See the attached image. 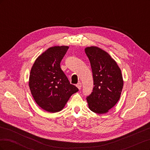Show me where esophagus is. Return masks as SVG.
<instances>
[{"instance_id": "esophagus-1", "label": "esophagus", "mask_w": 150, "mask_h": 150, "mask_svg": "<svg viewBox=\"0 0 150 150\" xmlns=\"http://www.w3.org/2000/svg\"><path fill=\"white\" fill-rule=\"evenodd\" d=\"M76 86H77V88H78L79 89H81V87H82V84H81V83H78V84H76Z\"/></svg>"}]
</instances>
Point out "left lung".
Returning <instances> with one entry per match:
<instances>
[{
    "label": "left lung",
    "mask_w": 150,
    "mask_h": 150,
    "mask_svg": "<svg viewBox=\"0 0 150 150\" xmlns=\"http://www.w3.org/2000/svg\"><path fill=\"white\" fill-rule=\"evenodd\" d=\"M91 66L93 92L86 98L91 111L98 114L108 111L118 101L123 87L121 71L110 54L98 47L85 49Z\"/></svg>",
    "instance_id": "8db88e82"
}]
</instances>
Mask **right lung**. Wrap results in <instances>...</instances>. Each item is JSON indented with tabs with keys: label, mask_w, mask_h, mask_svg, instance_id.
Instances as JSON below:
<instances>
[{
	"label": "right lung",
	"mask_w": 150,
	"mask_h": 150,
	"mask_svg": "<svg viewBox=\"0 0 150 150\" xmlns=\"http://www.w3.org/2000/svg\"><path fill=\"white\" fill-rule=\"evenodd\" d=\"M68 46H54L40 55L31 68L29 85L35 101L50 112L61 111L72 94L79 89L71 84L60 63Z\"/></svg>",
	"instance_id": "1"
}]
</instances>
